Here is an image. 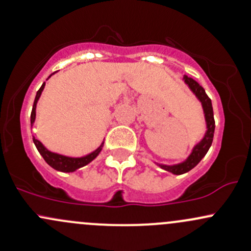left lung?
Listing matches in <instances>:
<instances>
[{"instance_id": "1", "label": "left lung", "mask_w": 251, "mask_h": 251, "mask_svg": "<svg viewBox=\"0 0 251 251\" xmlns=\"http://www.w3.org/2000/svg\"><path fill=\"white\" fill-rule=\"evenodd\" d=\"M183 80L187 83L188 87L190 88V91L195 94L196 98L200 100L202 105V109H203V115H204V121H206V133L204 136L202 137V140L199 144H196L194 146L193 151L189 154V157L185 159L184 161L179 164H175V165H164V164H158L161 169L166 170V171L171 172L174 175H183L185 172L190 171L191 169L195 168L199 163L201 161V159L207 154L209 147L212 146L213 136H214V129H215V122H214V116H213V107H212V100L208 98L206 92H204L203 87L199 85L191 77H188L187 75L183 76Z\"/></svg>"}]
</instances>
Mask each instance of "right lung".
<instances>
[{"mask_svg": "<svg viewBox=\"0 0 251 251\" xmlns=\"http://www.w3.org/2000/svg\"><path fill=\"white\" fill-rule=\"evenodd\" d=\"M44 87H45V82L43 83L42 87L39 88L38 92H37V94H36V98H34L33 107H32V112H31V126H33L34 120H36L37 103H38L40 94H42ZM33 142H34V145H36L38 152L40 153V155L44 158V160L49 164L51 168L57 170V171H61V172H74V171H76L77 169H80V168H82V166L90 164L93 159H96L97 157H98V154L100 153L101 148H103V145H104V142H103L100 146L97 148L96 151L91 152L90 154H86V155H83V157L74 158V157H67V155H63V154H58V153H55V152H51V151L48 150V148L45 147L44 145L39 141V140H37L34 136H33Z\"/></svg>", "mask_w": 251, "mask_h": 251, "instance_id": "obj_1", "label": "right lung"}]
</instances>
